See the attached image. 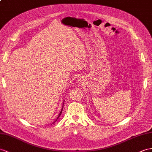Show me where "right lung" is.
<instances>
[{"label": "right lung", "mask_w": 152, "mask_h": 152, "mask_svg": "<svg viewBox=\"0 0 152 152\" xmlns=\"http://www.w3.org/2000/svg\"><path fill=\"white\" fill-rule=\"evenodd\" d=\"M62 109H63V108H62ZM62 109H61V110H62ZM61 111L60 112V114H59V115H58V118L57 119H58V118H59V117H60V115H61Z\"/></svg>", "instance_id": "1"}]
</instances>
